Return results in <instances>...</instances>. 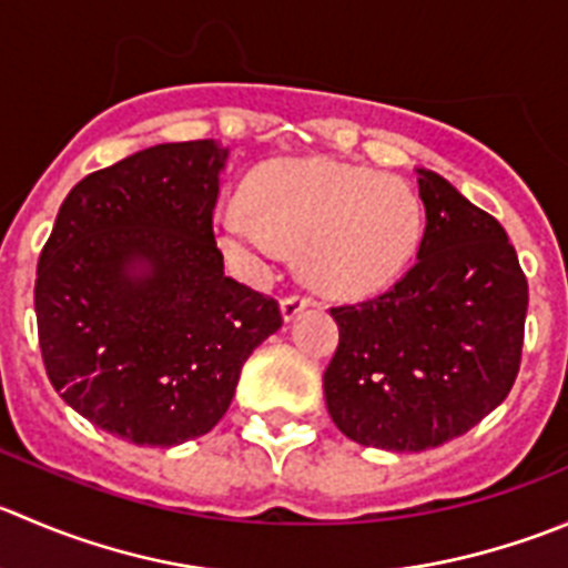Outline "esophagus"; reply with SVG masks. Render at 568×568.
I'll return each instance as SVG.
<instances>
[{"label": "esophagus", "mask_w": 568, "mask_h": 568, "mask_svg": "<svg viewBox=\"0 0 568 568\" xmlns=\"http://www.w3.org/2000/svg\"><path fill=\"white\" fill-rule=\"evenodd\" d=\"M311 305H313L311 296L291 294V296H285L283 302H280V311H283V318H285V322H294V318L300 316V313L305 311V307H311Z\"/></svg>", "instance_id": "34e87169"}]
</instances>
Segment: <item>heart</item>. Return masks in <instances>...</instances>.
Returning a JSON list of instances; mask_svg holds the SVG:
<instances>
[{
  "label": "heart",
  "instance_id": "heart-1",
  "mask_svg": "<svg viewBox=\"0 0 568 568\" xmlns=\"http://www.w3.org/2000/svg\"><path fill=\"white\" fill-rule=\"evenodd\" d=\"M246 207L216 219L219 244L235 263L263 272L280 246H291L305 277L338 296L394 283L424 227L422 202L405 180L329 158L263 166L246 185Z\"/></svg>",
  "mask_w": 568,
  "mask_h": 568
}]
</instances>
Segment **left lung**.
Instances as JSON below:
<instances>
[{"label":"left lung","instance_id":"obj_1","mask_svg":"<svg viewBox=\"0 0 568 568\" xmlns=\"http://www.w3.org/2000/svg\"><path fill=\"white\" fill-rule=\"evenodd\" d=\"M416 174L427 224L413 268L377 300L329 311V416L388 453L469 433L510 394L525 341L527 280L503 224L442 174Z\"/></svg>","mask_w":568,"mask_h":568}]
</instances>
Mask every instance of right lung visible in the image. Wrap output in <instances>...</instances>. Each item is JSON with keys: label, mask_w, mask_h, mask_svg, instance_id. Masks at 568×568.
<instances>
[{"label": "right lung", "mask_w": 568, "mask_h": 568, "mask_svg": "<svg viewBox=\"0 0 568 568\" xmlns=\"http://www.w3.org/2000/svg\"><path fill=\"white\" fill-rule=\"evenodd\" d=\"M227 150H141L69 191L38 257L49 383L138 447H178L227 413L246 357L283 327L277 302L224 274L213 207Z\"/></svg>", "instance_id": "add662e5"}]
</instances>
